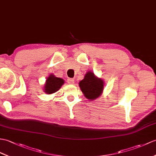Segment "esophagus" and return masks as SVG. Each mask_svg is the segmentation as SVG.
I'll return each instance as SVG.
<instances>
[{
  "instance_id": "esophagus-1",
  "label": "esophagus",
  "mask_w": 156,
  "mask_h": 156,
  "mask_svg": "<svg viewBox=\"0 0 156 156\" xmlns=\"http://www.w3.org/2000/svg\"><path fill=\"white\" fill-rule=\"evenodd\" d=\"M67 82L68 84H73V83L74 82V80L73 78H68L67 80Z\"/></svg>"
}]
</instances>
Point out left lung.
Wrapping results in <instances>:
<instances>
[{
	"label": "left lung",
	"mask_w": 156,
	"mask_h": 156,
	"mask_svg": "<svg viewBox=\"0 0 156 156\" xmlns=\"http://www.w3.org/2000/svg\"><path fill=\"white\" fill-rule=\"evenodd\" d=\"M104 81L96 77L92 72H88L84 78L79 82L81 91L87 99L93 100L100 97L104 89Z\"/></svg>",
	"instance_id": "obj_1"
}]
</instances>
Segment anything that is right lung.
Returning a JSON list of instances; mask_svg holds the SVG:
<instances>
[{"mask_svg": "<svg viewBox=\"0 0 156 156\" xmlns=\"http://www.w3.org/2000/svg\"><path fill=\"white\" fill-rule=\"evenodd\" d=\"M64 84V80L62 78L56 77L54 74H51L46 79L44 91L48 94H51L57 92Z\"/></svg>", "mask_w": 156, "mask_h": 156, "instance_id": "obj_1", "label": "right lung"}]
</instances>
